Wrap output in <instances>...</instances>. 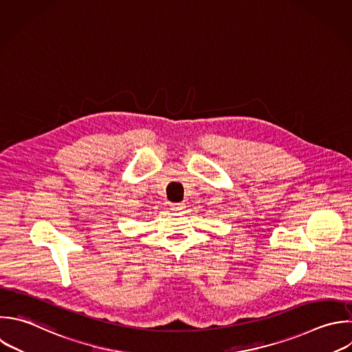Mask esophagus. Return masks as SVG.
Instances as JSON below:
<instances>
[{"mask_svg": "<svg viewBox=\"0 0 352 352\" xmlns=\"http://www.w3.org/2000/svg\"><path fill=\"white\" fill-rule=\"evenodd\" d=\"M170 209L173 210V212H182V210H184L186 209V205L182 202V204H172L170 205Z\"/></svg>", "mask_w": 352, "mask_h": 352, "instance_id": "34e87169", "label": "esophagus"}]
</instances>
